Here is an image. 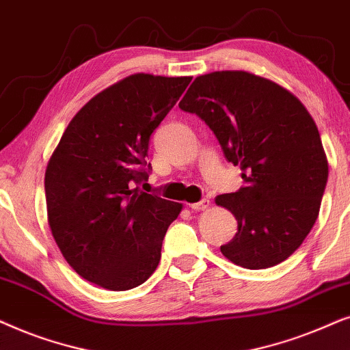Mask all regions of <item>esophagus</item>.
Wrapping results in <instances>:
<instances>
[{
    "label": "esophagus",
    "instance_id": "34e87169",
    "mask_svg": "<svg viewBox=\"0 0 350 350\" xmlns=\"http://www.w3.org/2000/svg\"><path fill=\"white\" fill-rule=\"evenodd\" d=\"M190 208L193 209V211H204V209H208L209 208V200L208 198H203L202 202H198V203H192V204H189Z\"/></svg>",
    "mask_w": 350,
    "mask_h": 350
}]
</instances>
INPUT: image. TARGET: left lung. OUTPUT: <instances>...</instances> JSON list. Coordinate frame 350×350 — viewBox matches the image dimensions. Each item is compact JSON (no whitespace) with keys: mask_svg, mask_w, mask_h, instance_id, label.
<instances>
[{"mask_svg":"<svg viewBox=\"0 0 350 350\" xmlns=\"http://www.w3.org/2000/svg\"><path fill=\"white\" fill-rule=\"evenodd\" d=\"M179 107L211 128L245 180L214 200L239 224L222 254L253 270L283 262L314 227L328 179L314 118L285 88L245 70L197 77Z\"/></svg>","mask_w":350,"mask_h":350,"instance_id":"left-lung-1","label":"left lung"}]
</instances>
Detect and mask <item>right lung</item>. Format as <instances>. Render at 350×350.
Segmentation results:
<instances>
[{"instance_id": "1", "label": "right lung", "mask_w": 350, "mask_h": 350, "mask_svg": "<svg viewBox=\"0 0 350 350\" xmlns=\"http://www.w3.org/2000/svg\"><path fill=\"white\" fill-rule=\"evenodd\" d=\"M192 77L134 73L68 123L44 174L48 224L78 275L110 291L142 285L183 203L139 190L152 133ZM150 167V166H148Z\"/></svg>"}]
</instances>
